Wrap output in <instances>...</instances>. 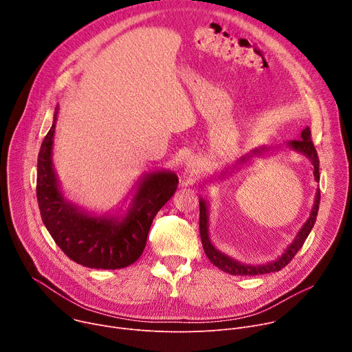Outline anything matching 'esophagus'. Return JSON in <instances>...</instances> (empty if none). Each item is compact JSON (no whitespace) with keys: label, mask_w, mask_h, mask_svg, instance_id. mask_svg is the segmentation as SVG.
I'll use <instances>...</instances> for the list:
<instances>
[{"label":"esophagus","mask_w":352,"mask_h":352,"mask_svg":"<svg viewBox=\"0 0 352 352\" xmlns=\"http://www.w3.org/2000/svg\"><path fill=\"white\" fill-rule=\"evenodd\" d=\"M185 173L189 175H196L199 173V162L195 157H190L185 164Z\"/></svg>","instance_id":"34e87169"}]
</instances>
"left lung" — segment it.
<instances>
[{
  "mask_svg": "<svg viewBox=\"0 0 352 352\" xmlns=\"http://www.w3.org/2000/svg\"><path fill=\"white\" fill-rule=\"evenodd\" d=\"M288 146L291 148H294L295 152L302 153L304 156H307L312 166H314V177L316 181L320 179V174H319V157L316 153V148L314 146V142L311 139V129L309 126H307L302 132H300V139L298 140H291L288 142ZM266 150V147H259L255 148L252 153L241 157V163L249 160L252 156H258L262 155ZM223 175V174H221ZM319 204H320V190L316 192V197H315V204L311 212L309 219L307 220V223L302 226L295 236V239L292 241V243H289V246L284 250V254L274 262L266 263V265H258V266H252V265H243L227 255H224L220 250H217L210 238H209V209H208V204L205 202V199L202 197L199 200V209H200V214H199V230H200V239H202V245L205 249V254L209 258V261L219 267L220 270L232 274V276H258V274H266V273H273V272H280L283 267H285L292 258L298 254V250L302 248L305 239L308 238L309 232L312 231L315 221H316V216H318V210H319Z\"/></svg>",
  "mask_w": 352,
  "mask_h": 352,
  "instance_id": "1",
  "label": "left lung"
}]
</instances>
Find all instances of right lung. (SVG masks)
<instances>
[{
	"instance_id": "obj_1",
	"label": "right lung",
	"mask_w": 352,
	"mask_h": 352,
	"mask_svg": "<svg viewBox=\"0 0 352 352\" xmlns=\"http://www.w3.org/2000/svg\"><path fill=\"white\" fill-rule=\"evenodd\" d=\"M58 107L37 159V202L41 220L63 252L90 269H122L143 254L157 212L175 193L178 177L171 171L146 174L125 217L91 216L64 197L54 167L53 143Z\"/></svg>"
}]
</instances>
